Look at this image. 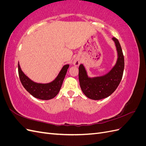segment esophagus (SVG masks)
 <instances>
[{
  "mask_svg": "<svg viewBox=\"0 0 146 146\" xmlns=\"http://www.w3.org/2000/svg\"><path fill=\"white\" fill-rule=\"evenodd\" d=\"M80 62H81L80 60L79 59V58H75V59L74 60V61H73V64H74V66H78L79 65H80Z\"/></svg>",
  "mask_w": 146,
  "mask_h": 146,
  "instance_id": "obj_1",
  "label": "esophagus"
}]
</instances>
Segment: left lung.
Here are the masks:
<instances>
[{"label": "left lung", "instance_id": "1", "mask_svg": "<svg viewBox=\"0 0 146 146\" xmlns=\"http://www.w3.org/2000/svg\"><path fill=\"white\" fill-rule=\"evenodd\" d=\"M112 40L115 44L117 58L116 62L108 72L103 76L90 77L85 66L81 64L78 69V79L83 94L92 100H100L111 95L120 83L124 69V58L120 44L115 38Z\"/></svg>", "mask_w": 146, "mask_h": 146}]
</instances>
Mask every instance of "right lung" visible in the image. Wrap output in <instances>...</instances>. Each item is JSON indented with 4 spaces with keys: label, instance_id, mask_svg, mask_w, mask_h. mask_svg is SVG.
I'll return each mask as SVG.
<instances>
[{
    "label": "right lung",
    "instance_id": "1",
    "mask_svg": "<svg viewBox=\"0 0 146 146\" xmlns=\"http://www.w3.org/2000/svg\"><path fill=\"white\" fill-rule=\"evenodd\" d=\"M69 67V64L64 65L54 80L46 83H36L31 80L22 70L19 62L18 73L22 85L31 95L35 98L46 100L54 98L58 94Z\"/></svg>",
    "mask_w": 146,
    "mask_h": 146
}]
</instances>
